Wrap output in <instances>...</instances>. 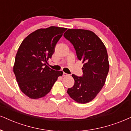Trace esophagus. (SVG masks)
I'll return each mask as SVG.
<instances>
[{
	"instance_id": "obj_1",
	"label": "esophagus",
	"mask_w": 131,
	"mask_h": 131,
	"mask_svg": "<svg viewBox=\"0 0 131 131\" xmlns=\"http://www.w3.org/2000/svg\"><path fill=\"white\" fill-rule=\"evenodd\" d=\"M68 74L65 73V72H63V77H66V76H68Z\"/></svg>"
}]
</instances>
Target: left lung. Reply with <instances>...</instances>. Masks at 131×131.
I'll return each instance as SVG.
<instances>
[{
	"label": "left lung",
	"mask_w": 131,
	"mask_h": 131,
	"mask_svg": "<svg viewBox=\"0 0 131 131\" xmlns=\"http://www.w3.org/2000/svg\"><path fill=\"white\" fill-rule=\"evenodd\" d=\"M63 36L74 46L77 59L84 63L82 76L72 74L75 82L67 92L75 102L86 103L95 98L105 85L110 69L106 48L92 31L69 29Z\"/></svg>",
	"instance_id": "left-lung-1"
}]
</instances>
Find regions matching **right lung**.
Here are the masks:
<instances>
[{
  "label": "right lung",
  "instance_id": "obj_1",
  "mask_svg": "<svg viewBox=\"0 0 131 131\" xmlns=\"http://www.w3.org/2000/svg\"><path fill=\"white\" fill-rule=\"evenodd\" d=\"M65 28L50 26L31 33L20 45L13 71L23 93L31 99L44 97L50 91L63 72L46 65L56 45L67 30Z\"/></svg>",
  "mask_w": 131,
  "mask_h": 131
}]
</instances>
